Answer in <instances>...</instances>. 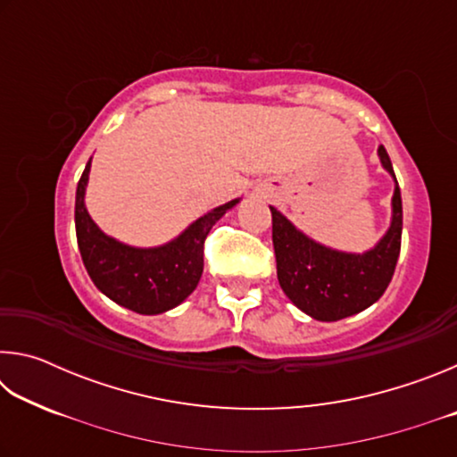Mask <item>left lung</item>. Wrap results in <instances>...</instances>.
Masks as SVG:
<instances>
[{"mask_svg":"<svg viewBox=\"0 0 457 457\" xmlns=\"http://www.w3.org/2000/svg\"><path fill=\"white\" fill-rule=\"evenodd\" d=\"M378 159L393 175V165L385 146H378ZM393 218L381 242L365 253H346L316 244L296 229L284 215L272 212V242L276 253L278 282L300 311L322 322H335L375 304L395 272L403 207L395 179Z\"/></svg>","mask_w":457,"mask_h":457,"instance_id":"1","label":"left lung"}]
</instances>
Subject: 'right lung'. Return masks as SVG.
Returning <instances> with one entry per match:
<instances>
[{
	"mask_svg": "<svg viewBox=\"0 0 457 457\" xmlns=\"http://www.w3.org/2000/svg\"><path fill=\"white\" fill-rule=\"evenodd\" d=\"M90 161L76 187V239L84 268L96 288L114 303L138 314H161L181 304L204 274V242L223 213L239 199L228 201L193 221L173 242L159 247H133L108 237L84 205Z\"/></svg>",
	"mask_w": 457,
	"mask_h": 457,
	"instance_id": "add662e5",
	"label": "right lung"
}]
</instances>
